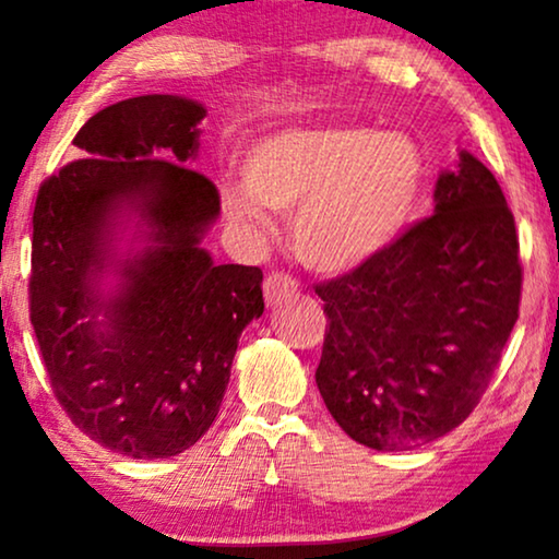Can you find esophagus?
Returning a JSON list of instances; mask_svg holds the SVG:
<instances>
[{"label":"esophagus","mask_w":559,"mask_h":559,"mask_svg":"<svg viewBox=\"0 0 559 559\" xmlns=\"http://www.w3.org/2000/svg\"><path fill=\"white\" fill-rule=\"evenodd\" d=\"M297 289H300V282H297L293 274L287 272H272L270 277L264 280V300L266 305H277L287 297H295Z\"/></svg>","instance_id":"obj_1"}]
</instances>
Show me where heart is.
<instances>
[{
	"instance_id": "1",
	"label": "heart",
	"mask_w": 559,
	"mask_h": 559,
	"mask_svg": "<svg viewBox=\"0 0 559 559\" xmlns=\"http://www.w3.org/2000/svg\"><path fill=\"white\" fill-rule=\"evenodd\" d=\"M246 190L226 205L262 228V205L293 213L295 251L312 270L343 272L389 247L415 211L423 157L409 136L366 127L285 129L243 159Z\"/></svg>"
}]
</instances>
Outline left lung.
<instances>
[{
    "instance_id": "left-lung-1",
    "label": "left lung",
    "mask_w": 559,
    "mask_h": 559,
    "mask_svg": "<svg viewBox=\"0 0 559 559\" xmlns=\"http://www.w3.org/2000/svg\"><path fill=\"white\" fill-rule=\"evenodd\" d=\"M514 213L468 152L435 213L316 295L328 318L316 381L346 435L409 450L465 423L499 369L522 302Z\"/></svg>"
}]
</instances>
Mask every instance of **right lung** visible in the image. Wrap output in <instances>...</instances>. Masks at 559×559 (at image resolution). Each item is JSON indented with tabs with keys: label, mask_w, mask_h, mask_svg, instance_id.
I'll list each match as a JSON object with an SVG mask.
<instances>
[{
	"label": "right lung",
	"mask_w": 559,
	"mask_h": 559,
	"mask_svg": "<svg viewBox=\"0 0 559 559\" xmlns=\"http://www.w3.org/2000/svg\"><path fill=\"white\" fill-rule=\"evenodd\" d=\"M203 117L201 104L165 94L106 106L73 140L86 157L43 180L35 201L29 323L52 394L83 435L140 461L203 438L239 335L264 312L262 270L213 264L201 249L221 195L182 163ZM121 204L143 213L156 247L122 267L126 285L104 304L90 274Z\"/></svg>",
	"instance_id": "obj_1"
}]
</instances>
